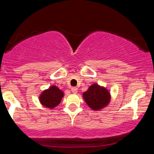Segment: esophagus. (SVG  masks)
<instances>
[{"label": "esophagus", "mask_w": 154, "mask_h": 154, "mask_svg": "<svg viewBox=\"0 0 154 154\" xmlns=\"http://www.w3.org/2000/svg\"><path fill=\"white\" fill-rule=\"evenodd\" d=\"M71 91H72L73 94H76L78 92V88H75V87H73V88H71Z\"/></svg>", "instance_id": "1"}]
</instances>
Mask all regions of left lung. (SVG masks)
Segmentation results:
<instances>
[{
	"label": "left lung",
	"mask_w": 154,
	"mask_h": 154,
	"mask_svg": "<svg viewBox=\"0 0 154 154\" xmlns=\"http://www.w3.org/2000/svg\"><path fill=\"white\" fill-rule=\"evenodd\" d=\"M83 98L91 109L99 111L109 105L111 95L106 88L94 83L83 93Z\"/></svg>",
	"instance_id": "8db88e82"
}]
</instances>
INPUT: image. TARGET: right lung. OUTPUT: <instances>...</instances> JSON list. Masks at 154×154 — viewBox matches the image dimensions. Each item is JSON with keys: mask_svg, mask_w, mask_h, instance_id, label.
Masks as SVG:
<instances>
[{"mask_svg": "<svg viewBox=\"0 0 154 154\" xmlns=\"http://www.w3.org/2000/svg\"><path fill=\"white\" fill-rule=\"evenodd\" d=\"M63 97V92L55 85H52L48 89L42 91L39 96L41 104L48 109H54L60 104Z\"/></svg>", "mask_w": 154, "mask_h": 154, "instance_id": "obj_1", "label": "right lung"}]
</instances>
